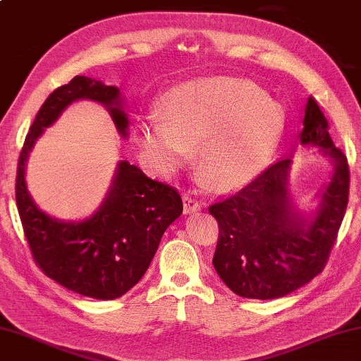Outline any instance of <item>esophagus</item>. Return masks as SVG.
<instances>
[{
    "label": "esophagus",
    "instance_id": "34e87169",
    "mask_svg": "<svg viewBox=\"0 0 361 361\" xmlns=\"http://www.w3.org/2000/svg\"><path fill=\"white\" fill-rule=\"evenodd\" d=\"M199 209H201V202H199L191 192H185V195H183V212L188 215V214L197 212Z\"/></svg>",
    "mask_w": 361,
    "mask_h": 361
}]
</instances>
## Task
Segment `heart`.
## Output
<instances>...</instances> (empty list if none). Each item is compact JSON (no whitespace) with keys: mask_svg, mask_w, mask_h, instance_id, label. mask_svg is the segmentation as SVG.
<instances>
[{"mask_svg":"<svg viewBox=\"0 0 361 361\" xmlns=\"http://www.w3.org/2000/svg\"><path fill=\"white\" fill-rule=\"evenodd\" d=\"M164 115L137 128L142 154L169 175L199 149L201 170L217 186H236L262 171L281 141V105L245 79L204 78L171 87L162 97Z\"/></svg>","mask_w":361,"mask_h":361,"instance_id":"obj_1","label":"heart"}]
</instances>
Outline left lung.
Returning a JSON list of instances; mask_svg holds the SVG:
<instances>
[{"label":"left lung","instance_id":"obj_1","mask_svg":"<svg viewBox=\"0 0 361 361\" xmlns=\"http://www.w3.org/2000/svg\"><path fill=\"white\" fill-rule=\"evenodd\" d=\"M300 142L318 146L334 165L314 215L306 217L290 197V159L279 160L238 192L209 207L219 224L212 264L240 297H285L313 281L329 259L347 209L350 171L313 97L306 104Z\"/></svg>","mask_w":361,"mask_h":361}]
</instances>
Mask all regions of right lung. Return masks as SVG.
Listing matches in <instances>:
<instances>
[{
	"label": "right lung",
	"mask_w": 361,
	"mask_h": 361,
	"mask_svg": "<svg viewBox=\"0 0 361 361\" xmlns=\"http://www.w3.org/2000/svg\"><path fill=\"white\" fill-rule=\"evenodd\" d=\"M99 102L118 133L128 137V116L120 89L76 76L48 95L27 133L18 162L16 202L32 256L45 276L64 288L97 300H115L141 281L162 235L183 212L175 188L147 178L121 160L110 191L89 219L64 222L40 211L27 191L25 162L45 128L73 102Z\"/></svg>",
	"instance_id": "add662e5"
}]
</instances>
